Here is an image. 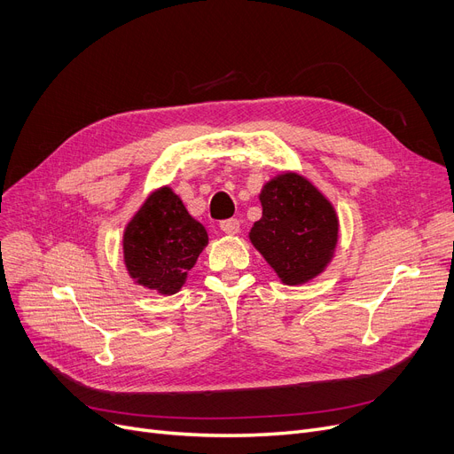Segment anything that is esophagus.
Returning <instances> with one entry per match:
<instances>
[{"mask_svg":"<svg viewBox=\"0 0 454 454\" xmlns=\"http://www.w3.org/2000/svg\"><path fill=\"white\" fill-rule=\"evenodd\" d=\"M221 230H223L226 235H235V233H239V230H241V223L237 221V219L223 221V223H221Z\"/></svg>","mask_w":454,"mask_h":454,"instance_id":"esophagus-1","label":"esophagus"}]
</instances>
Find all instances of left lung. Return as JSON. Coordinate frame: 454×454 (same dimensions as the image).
Instances as JSON below:
<instances>
[{
	"label": "left lung",
	"mask_w": 454,
	"mask_h": 454,
	"mask_svg": "<svg viewBox=\"0 0 454 454\" xmlns=\"http://www.w3.org/2000/svg\"><path fill=\"white\" fill-rule=\"evenodd\" d=\"M263 215L248 237L281 283L301 285L331 263L339 241L333 204L298 173H281L259 193Z\"/></svg>",
	"instance_id": "obj_1"
}]
</instances>
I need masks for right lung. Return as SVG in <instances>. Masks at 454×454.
I'll use <instances>...</instances> for the list:
<instances>
[{
	"label": "right lung",
	"mask_w": 454,
	"mask_h": 454,
	"mask_svg": "<svg viewBox=\"0 0 454 454\" xmlns=\"http://www.w3.org/2000/svg\"><path fill=\"white\" fill-rule=\"evenodd\" d=\"M206 245V228L165 185L153 191L125 228V267L134 283L171 296L182 289Z\"/></svg>",
	"instance_id": "right-lung-1"
}]
</instances>
